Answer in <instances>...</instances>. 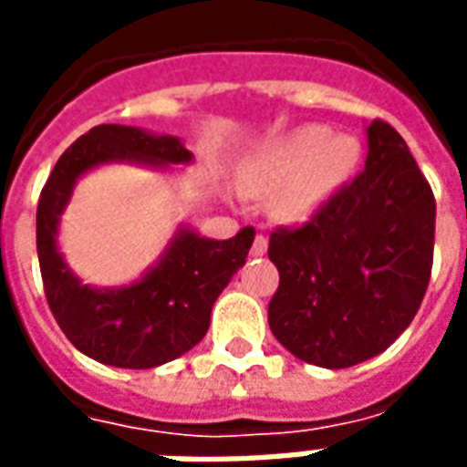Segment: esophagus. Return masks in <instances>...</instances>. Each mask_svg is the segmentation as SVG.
I'll return each mask as SVG.
<instances>
[{
	"label": "esophagus",
	"instance_id": "1",
	"mask_svg": "<svg viewBox=\"0 0 467 467\" xmlns=\"http://www.w3.org/2000/svg\"><path fill=\"white\" fill-rule=\"evenodd\" d=\"M250 253H253L254 257H263V254L267 253V237H265V233L254 234V243H253V250H250Z\"/></svg>",
	"mask_w": 467,
	"mask_h": 467
}]
</instances>
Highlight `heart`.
<instances>
[{"label": "heart", "mask_w": 467, "mask_h": 467, "mask_svg": "<svg viewBox=\"0 0 467 467\" xmlns=\"http://www.w3.org/2000/svg\"><path fill=\"white\" fill-rule=\"evenodd\" d=\"M360 162V142L320 124L283 134L254 157L243 190L254 197L275 194V210L287 220H303L343 187Z\"/></svg>", "instance_id": "b5f03b06"}]
</instances>
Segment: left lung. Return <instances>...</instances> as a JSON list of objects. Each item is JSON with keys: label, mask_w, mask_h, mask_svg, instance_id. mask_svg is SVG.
I'll use <instances>...</instances> for the list:
<instances>
[{"label": "left lung", "mask_w": 467, "mask_h": 467, "mask_svg": "<svg viewBox=\"0 0 467 467\" xmlns=\"http://www.w3.org/2000/svg\"><path fill=\"white\" fill-rule=\"evenodd\" d=\"M435 197L408 144L382 119L368 160L307 223L275 227L280 273L267 320L295 358L350 368L390 348L412 323L432 270Z\"/></svg>", "instance_id": "obj_1"}]
</instances>
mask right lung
<instances>
[{"label": "right lung", "instance_id": "add662e5", "mask_svg": "<svg viewBox=\"0 0 467 467\" xmlns=\"http://www.w3.org/2000/svg\"><path fill=\"white\" fill-rule=\"evenodd\" d=\"M190 162L177 137H154L137 127L99 124L69 144L57 160L36 204V254L49 310L67 340L92 360L147 370L180 358L200 343L210 313L233 275L244 265L254 227L230 240H207L182 230L160 265L122 290L82 285L57 253V223L77 177L102 162Z\"/></svg>", "mask_w": 467, "mask_h": 467}]
</instances>
